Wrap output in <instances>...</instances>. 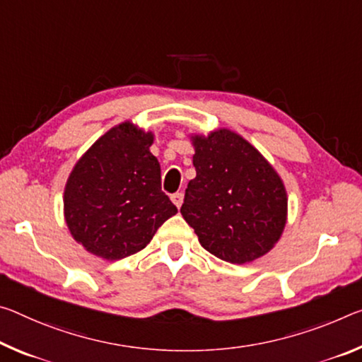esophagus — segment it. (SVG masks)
<instances>
[{
  "label": "esophagus",
  "mask_w": 362,
  "mask_h": 362,
  "mask_svg": "<svg viewBox=\"0 0 362 362\" xmlns=\"http://www.w3.org/2000/svg\"><path fill=\"white\" fill-rule=\"evenodd\" d=\"M170 199H172V203L177 206V208H180L182 203H183V193L182 192H177V193L172 194Z\"/></svg>",
  "instance_id": "obj_1"
}]
</instances>
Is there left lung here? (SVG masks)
<instances>
[{
    "label": "left lung",
    "instance_id": "left-lung-1",
    "mask_svg": "<svg viewBox=\"0 0 362 362\" xmlns=\"http://www.w3.org/2000/svg\"><path fill=\"white\" fill-rule=\"evenodd\" d=\"M197 177L188 182L183 219L206 251L246 264L282 237L288 198L284 180L262 154L228 129L192 135Z\"/></svg>",
    "mask_w": 362,
    "mask_h": 362
}]
</instances>
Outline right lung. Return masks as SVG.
Wrapping results in <instances>:
<instances>
[{
    "label": "right lung",
    "instance_id": "obj_1",
    "mask_svg": "<svg viewBox=\"0 0 362 362\" xmlns=\"http://www.w3.org/2000/svg\"><path fill=\"white\" fill-rule=\"evenodd\" d=\"M153 132L132 120L109 129L82 154L64 187L69 232L88 253L117 261L145 248L177 214L160 190Z\"/></svg>",
    "mask_w": 362,
    "mask_h": 362
}]
</instances>
